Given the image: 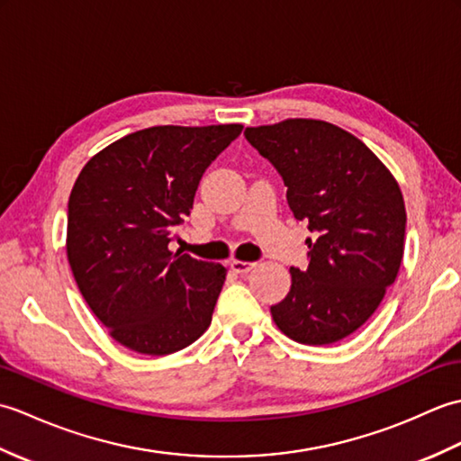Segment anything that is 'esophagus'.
<instances>
[{"label": "esophagus", "mask_w": 461, "mask_h": 461, "mask_svg": "<svg viewBox=\"0 0 461 461\" xmlns=\"http://www.w3.org/2000/svg\"><path fill=\"white\" fill-rule=\"evenodd\" d=\"M230 267L236 271V273H248V271H251L253 267H256V263H251V261H238V259H233L231 263H230Z\"/></svg>", "instance_id": "esophagus-1"}]
</instances>
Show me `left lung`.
I'll use <instances>...</instances> for the list:
<instances>
[{
	"instance_id": "1",
	"label": "left lung",
	"mask_w": 461,
	"mask_h": 461,
	"mask_svg": "<svg viewBox=\"0 0 461 461\" xmlns=\"http://www.w3.org/2000/svg\"><path fill=\"white\" fill-rule=\"evenodd\" d=\"M243 134L277 170L289 210L312 233L307 269L291 267L273 321L303 345H332L365 325L398 276L402 192L365 142L330 122L291 119Z\"/></svg>"
}]
</instances>
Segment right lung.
<instances>
[{
  "instance_id": "1",
  "label": "right lung",
  "mask_w": 461,
  "mask_h": 461,
  "mask_svg": "<svg viewBox=\"0 0 461 461\" xmlns=\"http://www.w3.org/2000/svg\"><path fill=\"white\" fill-rule=\"evenodd\" d=\"M241 131L152 126L106 146L77 178L67 258L91 311L131 350L170 355L210 327L225 267L168 246L203 172Z\"/></svg>"
}]
</instances>
